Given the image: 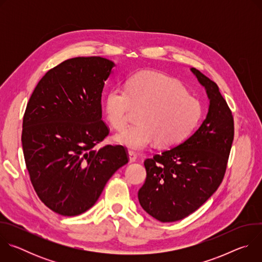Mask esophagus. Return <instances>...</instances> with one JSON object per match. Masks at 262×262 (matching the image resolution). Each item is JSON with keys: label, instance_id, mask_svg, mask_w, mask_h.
Wrapping results in <instances>:
<instances>
[{"label": "esophagus", "instance_id": "1", "mask_svg": "<svg viewBox=\"0 0 262 262\" xmlns=\"http://www.w3.org/2000/svg\"><path fill=\"white\" fill-rule=\"evenodd\" d=\"M128 158L130 163H134L137 161V155L134 151H128Z\"/></svg>", "mask_w": 262, "mask_h": 262}]
</instances>
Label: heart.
Returning <instances> with one entry per match:
<instances>
[{
	"mask_svg": "<svg viewBox=\"0 0 262 262\" xmlns=\"http://www.w3.org/2000/svg\"><path fill=\"white\" fill-rule=\"evenodd\" d=\"M133 106L143 107L139 123L114 138L130 150H144L155 142L161 147L177 145L196 129L203 115L201 102L178 80L154 71L139 72L126 87L116 85L106 92L104 114L113 128H124Z\"/></svg>",
	"mask_w": 262,
	"mask_h": 262,
	"instance_id": "b5f03b06",
	"label": "heart"
}]
</instances>
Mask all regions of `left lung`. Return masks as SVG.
Wrapping results in <instances>:
<instances>
[{
    "label": "left lung",
    "instance_id": "obj_1",
    "mask_svg": "<svg viewBox=\"0 0 262 262\" xmlns=\"http://www.w3.org/2000/svg\"><path fill=\"white\" fill-rule=\"evenodd\" d=\"M191 70L209 99L206 118L189 139L145 160L146 180L138 192L143 209L163 223L190 215L217 190L234 138L231 110L217 85Z\"/></svg>",
    "mask_w": 262,
    "mask_h": 262
}]
</instances>
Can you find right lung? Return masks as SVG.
Returning <instances> with one entry per match:
<instances>
[{
	"mask_svg": "<svg viewBox=\"0 0 262 262\" xmlns=\"http://www.w3.org/2000/svg\"><path fill=\"white\" fill-rule=\"evenodd\" d=\"M115 66L101 57H77L50 69L27 104L21 144L39 199L67 216L91 208L105 183L128 163L121 145L94 148L107 135L101 92Z\"/></svg>",
	"mask_w": 262,
	"mask_h": 262,
	"instance_id": "right-lung-1",
	"label": "right lung"
}]
</instances>
